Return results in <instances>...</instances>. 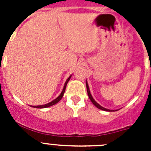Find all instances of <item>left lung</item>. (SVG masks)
<instances>
[{
    "label": "left lung",
    "instance_id": "obj_1",
    "mask_svg": "<svg viewBox=\"0 0 151 151\" xmlns=\"http://www.w3.org/2000/svg\"><path fill=\"white\" fill-rule=\"evenodd\" d=\"M86 88H87V91H88V94L89 98H90L92 104H94V106H97V107L98 108V109H100V110H104V111H112V110H107V109H106V108H104V107H103V106H101V105L98 104H97V103L96 102V101H94V99H93V97H92L91 94V93H90V90H89V87H88V85L87 82H86Z\"/></svg>",
    "mask_w": 151,
    "mask_h": 151
}]
</instances>
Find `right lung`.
I'll list each match as a JSON object with an SVG mask.
<instances>
[{
    "label": "right lung",
    "instance_id": "add662e5",
    "mask_svg": "<svg viewBox=\"0 0 151 151\" xmlns=\"http://www.w3.org/2000/svg\"><path fill=\"white\" fill-rule=\"evenodd\" d=\"M70 78H71V76H69V78H67V80H66V82H65V85H64L63 89L62 92H61V94H60L59 97H57L55 100H54V101H51V102L48 103V104H45V105H40V106H33V107H35V108H46V107H49V106H53V105L56 104L57 103L59 102V101H60L61 99H62L63 96L64 92H65V90H66V85H67L68 82H69V79H70Z\"/></svg>",
    "mask_w": 151,
    "mask_h": 151
}]
</instances>
